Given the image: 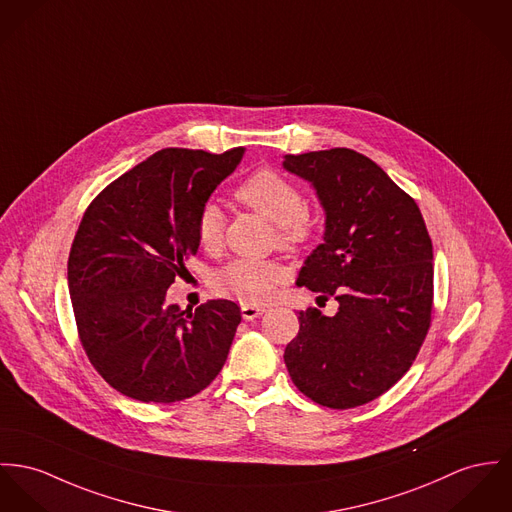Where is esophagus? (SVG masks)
Returning <instances> with one entry per match:
<instances>
[{
    "mask_svg": "<svg viewBox=\"0 0 512 512\" xmlns=\"http://www.w3.org/2000/svg\"><path fill=\"white\" fill-rule=\"evenodd\" d=\"M267 312L265 308H259V306H247V304H243L241 306V317L243 319H255V317H259V315H263Z\"/></svg>",
    "mask_w": 512,
    "mask_h": 512,
    "instance_id": "obj_1",
    "label": "esophagus"
}]
</instances>
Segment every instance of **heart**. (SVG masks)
<instances>
[{
  "label": "heart",
  "instance_id": "obj_1",
  "mask_svg": "<svg viewBox=\"0 0 512 512\" xmlns=\"http://www.w3.org/2000/svg\"><path fill=\"white\" fill-rule=\"evenodd\" d=\"M236 198L276 226V243L282 249L298 251L314 239V222L306 214V202L300 189L280 173L263 169L253 173L236 189ZM198 245L214 253L224 243V216L220 208L206 202L195 224ZM284 280V271L273 261L236 259L224 265L212 278L220 296L236 298L247 306L265 304L275 296L276 286Z\"/></svg>",
  "mask_w": 512,
  "mask_h": 512
}]
</instances>
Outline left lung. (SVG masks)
Returning <instances> with one entry per match:
<instances>
[{"label":"left lung","mask_w":512,"mask_h":512,"mask_svg":"<svg viewBox=\"0 0 512 512\" xmlns=\"http://www.w3.org/2000/svg\"><path fill=\"white\" fill-rule=\"evenodd\" d=\"M310 181L325 234L298 286L339 302L333 317L300 312L284 362L294 386L331 409L388 392L411 368L433 312V241L417 202L374 161L349 148L284 156Z\"/></svg>","instance_id":"8db88e82"}]
</instances>
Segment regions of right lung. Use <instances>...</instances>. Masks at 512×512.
I'll return each mask as SVG.
<instances>
[{
	"label": "right lung",
	"instance_id": "add662e5",
	"mask_svg": "<svg viewBox=\"0 0 512 512\" xmlns=\"http://www.w3.org/2000/svg\"><path fill=\"white\" fill-rule=\"evenodd\" d=\"M243 152L159 150L105 187L81 218L68 259L79 341L126 397H193L228 358L241 321L236 302L208 300L183 312L165 294L197 255L200 208Z\"/></svg>",
	"mask_w": 512,
	"mask_h": 512
}]
</instances>
